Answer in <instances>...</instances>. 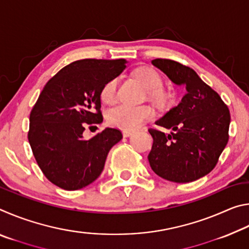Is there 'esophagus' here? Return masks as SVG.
I'll return each mask as SVG.
<instances>
[{
    "mask_svg": "<svg viewBox=\"0 0 249 249\" xmlns=\"http://www.w3.org/2000/svg\"><path fill=\"white\" fill-rule=\"evenodd\" d=\"M132 135H133V132H130V130H124L123 132L124 137H129V136H132Z\"/></svg>",
    "mask_w": 249,
    "mask_h": 249,
    "instance_id": "1",
    "label": "esophagus"
}]
</instances>
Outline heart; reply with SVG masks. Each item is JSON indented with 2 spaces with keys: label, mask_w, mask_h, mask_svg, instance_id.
<instances>
[{
  "label": "heart",
  "mask_w": 249,
  "mask_h": 249,
  "mask_svg": "<svg viewBox=\"0 0 249 249\" xmlns=\"http://www.w3.org/2000/svg\"><path fill=\"white\" fill-rule=\"evenodd\" d=\"M135 78L148 90V95L151 100L157 103H163L167 101V94L161 89L162 79L157 71L142 67L135 71ZM117 79H112L105 84L101 92V99L104 103L112 104L116 99ZM154 115L153 108L149 107H129L122 104L112 108L107 113V120L109 125L123 130H135L150 120Z\"/></svg>",
  "instance_id": "heart-1"
}]
</instances>
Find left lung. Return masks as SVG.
I'll list each match as a JSON object with an SVG mask.
<instances>
[{"label": "left lung", "mask_w": 249, "mask_h": 249, "mask_svg": "<svg viewBox=\"0 0 249 249\" xmlns=\"http://www.w3.org/2000/svg\"><path fill=\"white\" fill-rule=\"evenodd\" d=\"M151 64L187 92L177 107L155 122L171 132L148 130L154 138L149 165L168 181L192 182L213 170L229 142V107L193 69L169 59H155Z\"/></svg>", "instance_id": "8db88e82"}]
</instances>
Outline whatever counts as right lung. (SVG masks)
I'll list each match as a JSON object with an SVG mask.
<instances>
[{"label":"right lung","instance_id":"add662e5","mask_svg":"<svg viewBox=\"0 0 249 249\" xmlns=\"http://www.w3.org/2000/svg\"><path fill=\"white\" fill-rule=\"evenodd\" d=\"M125 59H82L71 62L46 83L29 116L28 142L50 182L79 190L99 178L109 149L123 136L105 127L84 140L87 124L103 122L101 92L123 72Z\"/></svg>","mask_w":249,"mask_h":249}]
</instances>
